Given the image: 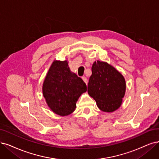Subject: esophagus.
<instances>
[{
	"label": "esophagus",
	"instance_id": "1",
	"mask_svg": "<svg viewBox=\"0 0 159 159\" xmlns=\"http://www.w3.org/2000/svg\"><path fill=\"white\" fill-rule=\"evenodd\" d=\"M82 79H83V80H84V82L86 83V84L87 85L88 84V79H86V77H85V76H83V77H82Z\"/></svg>",
	"mask_w": 159,
	"mask_h": 159
}]
</instances>
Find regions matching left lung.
Segmentation results:
<instances>
[{"instance_id": "left-lung-1", "label": "left lung", "mask_w": 159, "mask_h": 159, "mask_svg": "<svg viewBox=\"0 0 159 159\" xmlns=\"http://www.w3.org/2000/svg\"><path fill=\"white\" fill-rule=\"evenodd\" d=\"M126 91L124 76L107 62L93 63L88 93L95 99L98 108L104 112H113L122 104Z\"/></svg>"}]
</instances>
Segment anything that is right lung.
Returning <instances> with one entry per match:
<instances>
[{
    "label": "right lung",
    "mask_w": 159,
    "mask_h": 159,
    "mask_svg": "<svg viewBox=\"0 0 159 159\" xmlns=\"http://www.w3.org/2000/svg\"><path fill=\"white\" fill-rule=\"evenodd\" d=\"M86 85L81 78L70 70L68 61L54 60L43 85V93L50 109L60 116L71 114Z\"/></svg>",
    "instance_id": "1"
}]
</instances>
